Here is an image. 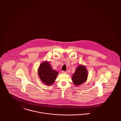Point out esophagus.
Listing matches in <instances>:
<instances>
[{"label":"esophagus","instance_id":"obj_1","mask_svg":"<svg viewBox=\"0 0 121 121\" xmlns=\"http://www.w3.org/2000/svg\"><path fill=\"white\" fill-rule=\"evenodd\" d=\"M62 73H68V72H67V71H62Z\"/></svg>","mask_w":121,"mask_h":121}]
</instances>
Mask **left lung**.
<instances>
[{
  "label": "left lung",
  "instance_id": "obj_1",
  "mask_svg": "<svg viewBox=\"0 0 121 121\" xmlns=\"http://www.w3.org/2000/svg\"><path fill=\"white\" fill-rule=\"evenodd\" d=\"M87 78V71L83 65H79L77 67L72 77L73 83L76 86L83 83L86 81Z\"/></svg>",
  "mask_w": 121,
  "mask_h": 121
}]
</instances>
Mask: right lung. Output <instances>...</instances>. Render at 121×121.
Returning <instances> with one entry per match:
<instances>
[{
	"label": "right lung",
	"mask_w": 121,
	"mask_h": 121,
	"mask_svg": "<svg viewBox=\"0 0 121 121\" xmlns=\"http://www.w3.org/2000/svg\"><path fill=\"white\" fill-rule=\"evenodd\" d=\"M59 73L52 69L48 61L42 62L38 69V74L41 81L46 85H51L54 82Z\"/></svg>",
	"instance_id": "obj_1"
}]
</instances>
